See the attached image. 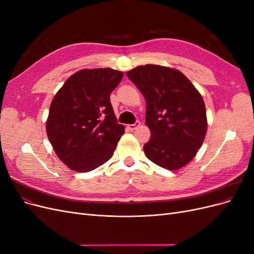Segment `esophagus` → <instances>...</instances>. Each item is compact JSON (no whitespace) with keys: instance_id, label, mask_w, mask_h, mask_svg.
Listing matches in <instances>:
<instances>
[{"instance_id":"1","label":"esophagus","mask_w":254,"mask_h":254,"mask_svg":"<svg viewBox=\"0 0 254 254\" xmlns=\"http://www.w3.org/2000/svg\"><path fill=\"white\" fill-rule=\"evenodd\" d=\"M140 124H141V123H140L139 121H137V122L134 123V124H130V125H128L127 127H128L130 130H134L136 127L140 126Z\"/></svg>"}]
</instances>
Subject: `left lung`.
Listing matches in <instances>:
<instances>
[{
    "mask_svg": "<svg viewBox=\"0 0 254 254\" xmlns=\"http://www.w3.org/2000/svg\"><path fill=\"white\" fill-rule=\"evenodd\" d=\"M146 99L151 136L144 152L151 162L176 171L194 159L207 129L201 94L186 75L163 65H139L127 73Z\"/></svg>",
    "mask_w": 254,
    "mask_h": 254,
    "instance_id": "left-lung-1",
    "label": "left lung"
}]
</instances>
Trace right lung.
I'll use <instances>...</instances> for the list:
<instances>
[{"label":"right lung","instance_id":"right-lung-1","mask_svg":"<svg viewBox=\"0 0 254 254\" xmlns=\"http://www.w3.org/2000/svg\"><path fill=\"white\" fill-rule=\"evenodd\" d=\"M123 76L110 67L83 68L54 96L47 133L57 157L72 171L87 173L111 159L125 132L110 103Z\"/></svg>","mask_w":254,"mask_h":254}]
</instances>
